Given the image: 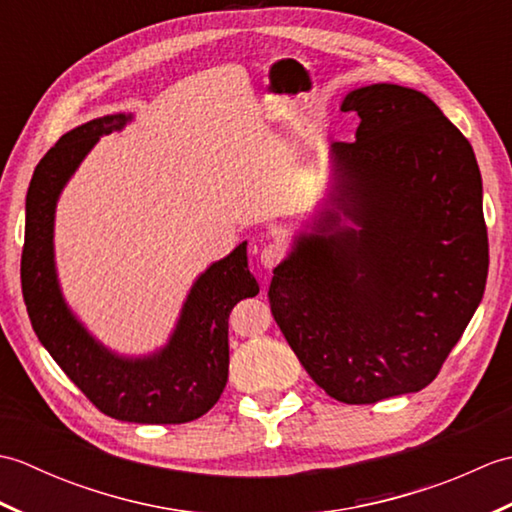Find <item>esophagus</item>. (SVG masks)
<instances>
[{
  "instance_id": "1",
  "label": "esophagus",
  "mask_w": 512,
  "mask_h": 512,
  "mask_svg": "<svg viewBox=\"0 0 512 512\" xmlns=\"http://www.w3.org/2000/svg\"><path fill=\"white\" fill-rule=\"evenodd\" d=\"M281 259H284V248H281L277 242L266 244L262 248V255H259V262H262V266L266 270H273L281 262Z\"/></svg>"
}]
</instances>
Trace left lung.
<instances>
[{
	"mask_svg": "<svg viewBox=\"0 0 512 512\" xmlns=\"http://www.w3.org/2000/svg\"><path fill=\"white\" fill-rule=\"evenodd\" d=\"M361 123L332 143L325 200L270 281V310L325 394L372 405L438 376L488 275L482 176L427 94L394 83L341 103Z\"/></svg>",
	"mask_w": 512,
	"mask_h": 512,
	"instance_id": "obj_1",
	"label": "left lung"
}]
</instances>
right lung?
<instances>
[{
    "instance_id": "obj_1",
    "label": "right lung",
    "mask_w": 512,
    "mask_h": 512,
    "mask_svg": "<svg viewBox=\"0 0 512 512\" xmlns=\"http://www.w3.org/2000/svg\"><path fill=\"white\" fill-rule=\"evenodd\" d=\"M107 114L63 134L32 173L26 195L21 290L32 330L72 383L110 418L182 424L204 416L228 380V314L259 284L248 270L246 242L193 281L169 341L143 356L112 352L76 319L54 264V213L65 184L99 138L132 121Z\"/></svg>"
}]
</instances>
